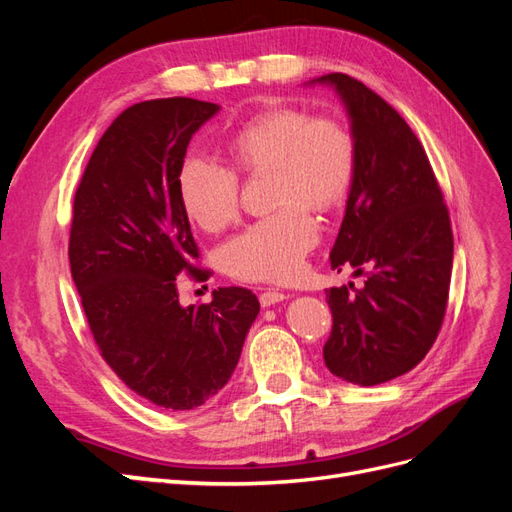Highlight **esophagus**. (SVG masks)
I'll return each mask as SVG.
<instances>
[{
  "instance_id": "34e87169",
  "label": "esophagus",
  "mask_w": 512,
  "mask_h": 512,
  "mask_svg": "<svg viewBox=\"0 0 512 512\" xmlns=\"http://www.w3.org/2000/svg\"><path fill=\"white\" fill-rule=\"evenodd\" d=\"M284 299H288L284 292H280V290H267V292H262L260 294V305L262 307H271V305H277V303H282Z\"/></svg>"
}]
</instances>
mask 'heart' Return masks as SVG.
Listing matches in <instances>:
<instances>
[{"mask_svg": "<svg viewBox=\"0 0 512 512\" xmlns=\"http://www.w3.org/2000/svg\"><path fill=\"white\" fill-rule=\"evenodd\" d=\"M228 156L241 173L271 170L273 205L284 207L241 230L222 247L226 271L239 280L288 282L318 243V224L305 205L329 211L342 203L354 173V143L342 123L273 108L230 136ZM179 198L203 230L228 226L239 211V181L230 168L192 156L179 170Z\"/></svg>", "mask_w": 512, "mask_h": 512, "instance_id": "obj_1", "label": "heart"}]
</instances>
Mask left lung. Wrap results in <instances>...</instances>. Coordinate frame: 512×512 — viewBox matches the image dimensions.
Instances as JSON below:
<instances>
[{"label": "left lung", "mask_w": 512, "mask_h": 512, "mask_svg": "<svg viewBox=\"0 0 512 512\" xmlns=\"http://www.w3.org/2000/svg\"><path fill=\"white\" fill-rule=\"evenodd\" d=\"M307 85L331 87L350 119L354 173L331 267L365 275L354 292L327 290L324 365L374 386L408 374L436 342L453 271L451 220L423 145L391 104L348 74Z\"/></svg>", "instance_id": "1"}]
</instances>
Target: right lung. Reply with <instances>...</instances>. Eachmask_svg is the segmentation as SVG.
Masks as SVG:
<instances>
[{"mask_svg": "<svg viewBox=\"0 0 512 512\" xmlns=\"http://www.w3.org/2000/svg\"><path fill=\"white\" fill-rule=\"evenodd\" d=\"M218 104L192 98L126 108L104 132L74 196L70 271L96 344L151 404L194 410L228 384L260 303L247 288L179 303L177 275L198 258L179 170Z\"/></svg>", "mask_w": 512, "mask_h": 512, "instance_id": "right-lung-1", "label": "right lung"}]
</instances>
